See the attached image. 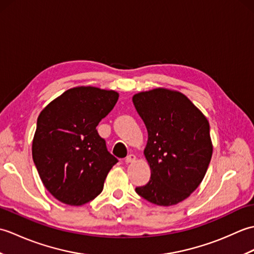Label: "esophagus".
Segmentation results:
<instances>
[{
    "label": "esophagus",
    "mask_w": 254,
    "mask_h": 254,
    "mask_svg": "<svg viewBox=\"0 0 254 254\" xmlns=\"http://www.w3.org/2000/svg\"><path fill=\"white\" fill-rule=\"evenodd\" d=\"M135 159H136L135 155L131 154V155H128L127 157L126 158V163H127V164H131V163H134V161H135Z\"/></svg>",
    "instance_id": "34e87169"
}]
</instances>
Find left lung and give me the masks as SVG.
Instances as JSON below:
<instances>
[{"label":"left lung","instance_id":"8db88e82","mask_svg":"<svg viewBox=\"0 0 254 254\" xmlns=\"http://www.w3.org/2000/svg\"><path fill=\"white\" fill-rule=\"evenodd\" d=\"M147 128L144 155L150 180L135 191L159 206L176 205L201 185L213 154L209 123L178 90L158 87L132 97Z\"/></svg>","mask_w":254,"mask_h":254}]
</instances>
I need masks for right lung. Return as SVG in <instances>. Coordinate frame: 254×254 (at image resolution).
Listing matches in <instances>:
<instances>
[{
	"label": "right lung",
	"mask_w": 254,
	"mask_h": 254,
	"mask_svg": "<svg viewBox=\"0 0 254 254\" xmlns=\"http://www.w3.org/2000/svg\"><path fill=\"white\" fill-rule=\"evenodd\" d=\"M118 98L116 90L77 86L53 99L38 117L32 159L44 186L60 202L78 206L104 189L118 159L96 127Z\"/></svg>",
	"instance_id": "obj_1"
}]
</instances>
